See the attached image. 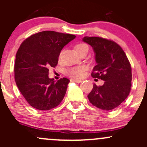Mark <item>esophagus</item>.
<instances>
[{
    "label": "esophagus",
    "instance_id": "34e87169",
    "mask_svg": "<svg viewBox=\"0 0 147 147\" xmlns=\"http://www.w3.org/2000/svg\"><path fill=\"white\" fill-rule=\"evenodd\" d=\"M71 81H73V82H75L77 83H80L82 82V80H78V79H71Z\"/></svg>",
    "mask_w": 147,
    "mask_h": 147
}]
</instances>
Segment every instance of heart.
<instances>
[{"instance_id":"b5f03b06","label":"heart","mask_w":147,"mask_h":147,"mask_svg":"<svg viewBox=\"0 0 147 147\" xmlns=\"http://www.w3.org/2000/svg\"><path fill=\"white\" fill-rule=\"evenodd\" d=\"M75 48L76 51L79 53L81 50L88 48V46L84 43H79L75 45ZM85 69V67L82 66V65L81 66H75L73 67L69 68L67 72V73L68 75H69V76L73 78H80L83 76Z\"/></svg>"}]
</instances>
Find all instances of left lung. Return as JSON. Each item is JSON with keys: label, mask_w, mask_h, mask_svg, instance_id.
Returning a JSON list of instances; mask_svg holds the SVG:
<instances>
[{"label": "left lung", "mask_w": 147, "mask_h": 147, "mask_svg": "<svg viewBox=\"0 0 147 147\" xmlns=\"http://www.w3.org/2000/svg\"><path fill=\"white\" fill-rule=\"evenodd\" d=\"M82 40L92 47L97 65L91 75L105 81L95 84L87 95L90 103L103 110H112L128 97L131 86V67L125 53L114 41L99 37H84Z\"/></svg>", "instance_id": "left-lung-1"}]
</instances>
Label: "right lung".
Segmentation results:
<instances>
[{
	"label": "right lung",
	"mask_w": 147,
	"mask_h": 147,
	"mask_svg": "<svg viewBox=\"0 0 147 147\" xmlns=\"http://www.w3.org/2000/svg\"><path fill=\"white\" fill-rule=\"evenodd\" d=\"M75 37L46 30L30 35L21 43L16 53L15 80L32 107L50 110L63 100L69 80L63 78L55 82L49 78V68L55 67L62 49Z\"/></svg>",
	"instance_id": "right-lung-1"
}]
</instances>
